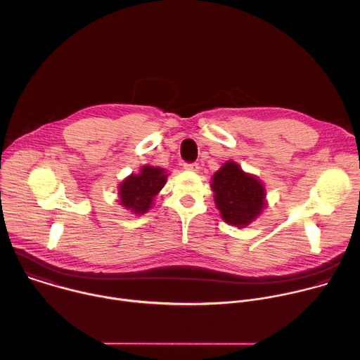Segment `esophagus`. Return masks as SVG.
<instances>
[{
  "label": "esophagus",
  "instance_id": "34e87169",
  "mask_svg": "<svg viewBox=\"0 0 360 360\" xmlns=\"http://www.w3.org/2000/svg\"><path fill=\"white\" fill-rule=\"evenodd\" d=\"M184 168L186 171H198L199 169V165L196 162H185L184 164Z\"/></svg>",
  "mask_w": 360,
  "mask_h": 360
}]
</instances>
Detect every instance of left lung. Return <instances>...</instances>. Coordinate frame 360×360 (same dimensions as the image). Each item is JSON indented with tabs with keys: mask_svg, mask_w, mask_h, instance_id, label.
Listing matches in <instances>:
<instances>
[{
	"mask_svg": "<svg viewBox=\"0 0 360 360\" xmlns=\"http://www.w3.org/2000/svg\"><path fill=\"white\" fill-rule=\"evenodd\" d=\"M215 203L224 221L243 228L265 208V189L255 176L245 174L232 161L215 172L212 178Z\"/></svg>",
	"mask_w": 360,
	"mask_h": 360,
	"instance_id": "1",
	"label": "left lung"
}]
</instances>
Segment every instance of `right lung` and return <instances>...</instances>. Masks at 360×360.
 <instances>
[{"mask_svg":"<svg viewBox=\"0 0 360 360\" xmlns=\"http://www.w3.org/2000/svg\"><path fill=\"white\" fill-rule=\"evenodd\" d=\"M165 182L167 175L162 168L143 167L138 175L132 174L120 185L121 205L135 214H145Z\"/></svg>","mask_w":360,"mask_h":360,"instance_id":"obj_1","label":"right lung"}]
</instances>
